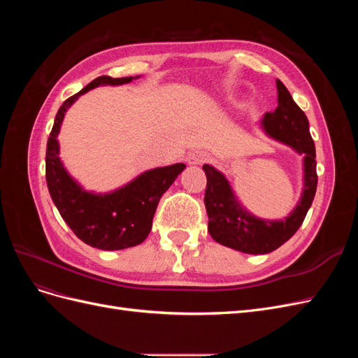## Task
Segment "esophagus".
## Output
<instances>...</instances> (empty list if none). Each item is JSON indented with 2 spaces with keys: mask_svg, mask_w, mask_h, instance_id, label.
Wrapping results in <instances>:
<instances>
[{
  "mask_svg": "<svg viewBox=\"0 0 358 358\" xmlns=\"http://www.w3.org/2000/svg\"><path fill=\"white\" fill-rule=\"evenodd\" d=\"M209 159V155L203 152V150H194V152L188 154L187 157V162L189 166H201L203 162H206Z\"/></svg>",
  "mask_w": 358,
  "mask_h": 358,
  "instance_id": "obj_1",
  "label": "esophagus"
}]
</instances>
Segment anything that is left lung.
<instances>
[{
    "mask_svg": "<svg viewBox=\"0 0 358 358\" xmlns=\"http://www.w3.org/2000/svg\"><path fill=\"white\" fill-rule=\"evenodd\" d=\"M276 88L278 107L262 117L259 127L268 137L303 155V191L287 218L276 221L257 218L236 199L230 182L220 170L209 164L203 166L208 179L204 204L212 239L245 254H268L284 245L299 230L317 192L315 145L309 133L308 117L279 79Z\"/></svg>",
    "mask_w": 358,
    "mask_h": 358,
    "instance_id": "obj_1",
    "label": "left lung"
}]
</instances>
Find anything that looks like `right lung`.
<instances>
[{
	"label": "right lung",
	"instance_id": "obj_1",
	"mask_svg": "<svg viewBox=\"0 0 358 358\" xmlns=\"http://www.w3.org/2000/svg\"><path fill=\"white\" fill-rule=\"evenodd\" d=\"M136 78L113 79L100 76L62 103L55 116L46 149V182L50 197L62 220L82 242L103 251H119L142 243L150 229L159 199L187 166L157 167L138 175L127 185L110 192L83 189L64 167L59 158L58 134L66 112L80 95L103 85H124Z\"/></svg>",
	"mask_w": 358,
	"mask_h": 358
}]
</instances>
